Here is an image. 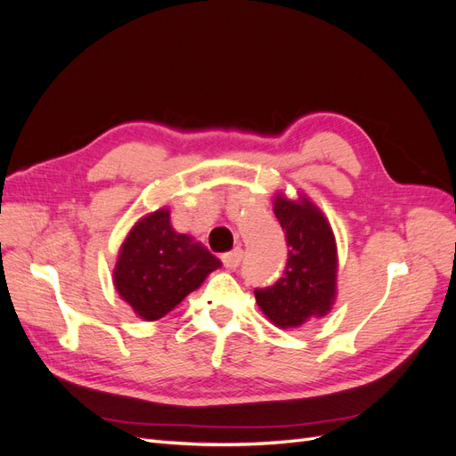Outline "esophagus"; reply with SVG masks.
<instances>
[{
	"label": "esophagus",
	"mask_w": 456,
	"mask_h": 456,
	"mask_svg": "<svg viewBox=\"0 0 456 456\" xmlns=\"http://www.w3.org/2000/svg\"><path fill=\"white\" fill-rule=\"evenodd\" d=\"M241 256H243V251L238 247V249H233V251H230V253L220 255V260H223V265H224L228 270H233V268L240 266Z\"/></svg>",
	"instance_id": "obj_1"
}]
</instances>
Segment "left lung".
<instances>
[{
  "mask_svg": "<svg viewBox=\"0 0 456 456\" xmlns=\"http://www.w3.org/2000/svg\"><path fill=\"white\" fill-rule=\"evenodd\" d=\"M275 218L285 232L287 265L270 287L255 289L260 310L281 327H300L310 317L325 315L335 298L337 247L330 226L320 209L305 200L273 201Z\"/></svg>",
  "mask_w": 456,
  "mask_h": 456,
  "instance_id": "1",
  "label": "left lung"
}]
</instances>
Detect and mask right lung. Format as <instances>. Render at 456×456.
<instances>
[{"mask_svg":"<svg viewBox=\"0 0 456 456\" xmlns=\"http://www.w3.org/2000/svg\"><path fill=\"white\" fill-rule=\"evenodd\" d=\"M218 266L216 256L186 233H176L169 211L159 209L142 218L121 245L114 283L142 320L154 322L169 314Z\"/></svg>","mask_w":456,"mask_h":456,"instance_id":"right-lung-1","label":"right lung"}]
</instances>
